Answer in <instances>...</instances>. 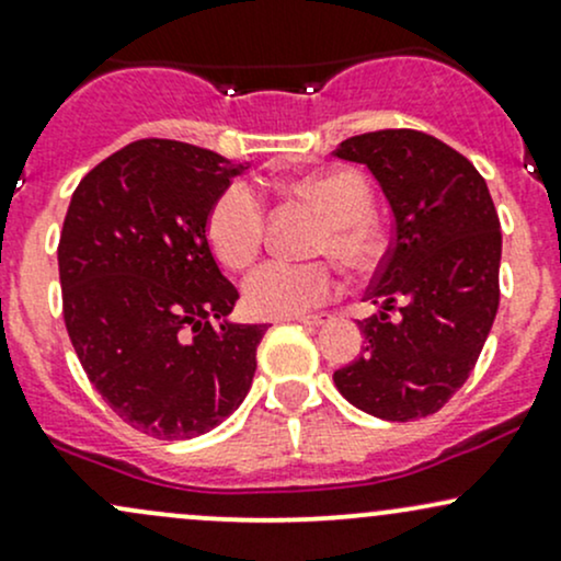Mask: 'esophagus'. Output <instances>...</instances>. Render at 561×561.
<instances>
[{
	"label": "esophagus",
	"instance_id": "obj_1",
	"mask_svg": "<svg viewBox=\"0 0 561 561\" xmlns=\"http://www.w3.org/2000/svg\"><path fill=\"white\" fill-rule=\"evenodd\" d=\"M283 321H297V323H305V327L318 329V327H323V323H327V318H323V316H291V318H283Z\"/></svg>",
	"mask_w": 561,
	"mask_h": 561
}]
</instances>
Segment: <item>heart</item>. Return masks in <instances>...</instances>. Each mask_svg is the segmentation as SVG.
<instances>
[{
  "instance_id": "heart-1",
  "label": "heart",
  "mask_w": 561,
  "mask_h": 561,
  "mask_svg": "<svg viewBox=\"0 0 561 561\" xmlns=\"http://www.w3.org/2000/svg\"><path fill=\"white\" fill-rule=\"evenodd\" d=\"M329 219L321 251H331L351 267H366L375 259L377 243L369 230L371 192L364 176L353 171L312 173L294 184ZM264 238V203L249 184H232L219 195L208 214V240L216 256L230 267H243L256 256ZM336 278L323 262H286L270 259L251 270L243 283V299L254 316H302L334 294Z\"/></svg>"
}]
</instances>
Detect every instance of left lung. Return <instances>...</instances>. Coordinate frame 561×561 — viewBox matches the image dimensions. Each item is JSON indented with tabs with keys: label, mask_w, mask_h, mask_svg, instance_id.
<instances>
[{
	"label": "left lung",
	"mask_w": 561,
	"mask_h": 561,
	"mask_svg": "<svg viewBox=\"0 0 561 561\" xmlns=\"http://www.w3.org/2000/svg\"><path fill=\"white\" fill-rule=\"evenodd\" d=\"M331 154L369 168L393 214V245L366 291L377 312L334 385L371 417H427L462 388L497 316L495 203L471 162L420 130L353 136Z\"/></svg>",
	"instance_id": "obj_1"
}]
</instances>
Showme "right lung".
I'll list each match as a JSON object with an SVG mask.
<instances>
[{
  "label": "right lung",
  "instance_id": "1",
  "mask_svg": "<svg viewBox=\"0 0 561 561\" xmlns=\"http://www.w3.org/2000/svg\"><path fill=\"white\" fill-rule=\"evenodd\" d=\"M249 162L144 138L93 168L58 243L64 321L114 412L165 442L240 407L267 323H234L238 288L208 245V214Z\"/></svg>",
  "mask_w": 561,
  "mask_h": 561
}]
</instances>
